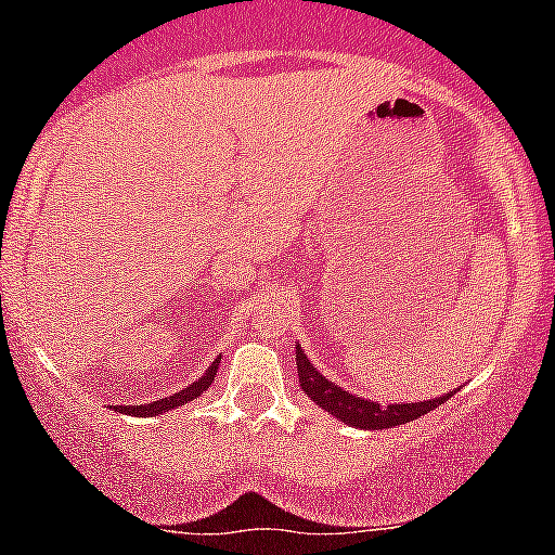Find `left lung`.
Listing matches in <instances>:
<instances>
[{
    "mask_svg": "<svg viewBox=\"0 0 555 555\" xmlns=\"http://www.w3.org/2000/svg\"><path fill=\"white\" fill-rule=\"evenodd\" d=\"M297 349V372H299V383H302L305 396L310 400H315L320 409H325L331 413L333 418L338 422L357 426V429H366V431H375V429H390V426H400V424H409L422 418L424 413H429L450 400L452 392L447 396L431 398V400H422V403H390V405H379L375 400H366L353 396V392L344 390L331 379H325L318 372V366L310 364L307 353L299 341L295 344ZM460 390V387H457Z\"/></svg>",
    "mask_w": 555,
    "mask_h": 555,
    "instance_id": "obj_1",
    "label": "left lung"
}]
</instances>
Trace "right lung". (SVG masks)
<instances>
[{
    "label": "right lung",
    "instance_id": "obj_1",
    "mask_svg": "<svg viewBox=\"0 0 555 555\" xmlns=\"http://www.w3.org/2000/svg\"><path fill=\"white\" fill-rule=\"evenodd\" d=\"M219 362H222V357L214 359L209 370H206L204 375L196 379V383L189 385V387H183V390L172 392L170 398L152 400V403H144V405H116V411L118 413H129V416L146 418V416H159V413H165V411H170V409H178V405H183V403H191L193 398L204 396V392L209 390V385L214 383V375H217V370H219Z\"/></svg>",
    "mask_w": 555,
    "mask_h": 555
}]
</instances>
